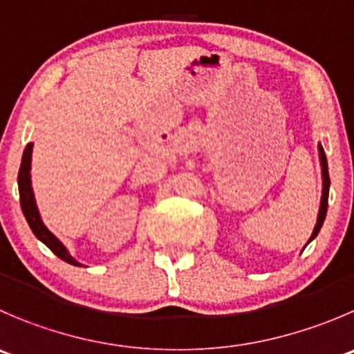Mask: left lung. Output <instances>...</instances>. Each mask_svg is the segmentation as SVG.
<instances>
[{"label":"left lung","mask_w":354,"mask_h":354,"mask_svg":"<svg viewBox=\"0 0 354 354\" xmlns=\"http://www.w3.org/2000/svg\"><path fill=\"white\" fill-rule=\"evenodd\" d=\"M318 157H320V166H322V183H324V188H322V201H320V209H318V218H317V225H315L313 233H311L310 240H315V236L318 235L320 232L322 225L325 221V216H327V207H328V188H330V178H328V166H327V157H325L324 147L322 143H318ZM306 243V245H308Z\"/></svg>","instance_id":"left-lung-1"}]
</instances>
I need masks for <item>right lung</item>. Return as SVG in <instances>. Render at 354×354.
Listing matches in <instances>:
<instances>
[{"instance_id": "obj_1", "label": "right lung", "mask_w": 354, "mask_h": 354, "mask_svg": "<svg viewBox=\"0 0 354 354\" xmlns=\"http://www.w3.org/2000/svg\"><path fill=\"white\" fill-rule=\"evenodd\" d=\"M32 145L34 143H27L26 150H24L22 162H20L19 169V194H20V207H22L24 216H26L27 223H29L30 230H32L34 235L37 236V240L44 243L48 249L53 254H57L60 259H64L65 263L74 264V266H82L79 261H75L71 256V252L67 250V247L46 228V225L43 223L39 214V209H37L36 198H34V190H32V181H30V162H32Z\"/></svg>"}]
</instances>
